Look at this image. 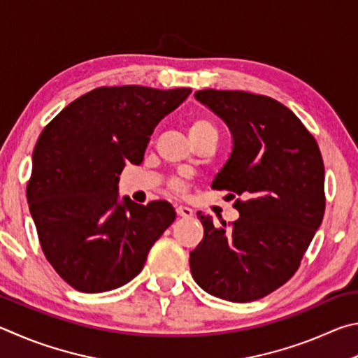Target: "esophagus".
Returning <instances> with one entry per match:
<instances>
[{"label":"esophagus","instance_id":"obj_1","mask_svg":"<svg viewBox=\"0 0 358 358\" xmlns=\"http://www.w3.org/2000/svg\"><path fill=\"white\" fill-rule=\"evenodd\" d=\"M176 212H178L179 217H184V218H190L193 215V210L189 208V206H182V204L176 208Z\"/></svg>","mask_w":358,"mask_h":358}]
</instances>
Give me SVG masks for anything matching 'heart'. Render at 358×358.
<instances>
[{
	"instance_id": "b5f03b06",
	"label": "heart",
	"mask_w": 358,
	"mask_h": 358,
	"mask_svg": "<svg viewBox=\"0 0 358 358\" xmlns=\"http://www.w3.org/2000/svg\"><path fill=\"white\" fill-rule=\"evenodd\" d=\"M209 131H217L215 125L212 124V121H209L208 117H203V116H198V117H193L190 124H189V136L190 140H193V138H198L204 134H209ZM171 187L176 190V192H184L185 185L182 180L176 179L171 182Z\"/></svg>"
}]
</instances>
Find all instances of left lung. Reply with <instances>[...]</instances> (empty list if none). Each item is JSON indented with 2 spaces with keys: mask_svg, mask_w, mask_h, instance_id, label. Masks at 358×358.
<instances>
[{
  "mask_svg": "<svg viewBox=\"0 0 358 358\" xmlns=\"http://www.w3.org/2000/svg\"><path fill=\"white\" fill-rule=\"evenodd\" d=\"M195 99L228 125L233 150L212 189L241 196V217L218 228L198 212L204 237L190 252L193 280L210 296L252 302L278 289L321 227L324 162L294 113L267 96L203 90ZM233 195V196H234Z\"/></svg>",
  "mask_w": 358,
  "mask_h": 358,
  "instance_id": "obj_1",
  "label": "left lung"
}]
</instances>
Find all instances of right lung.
Returning a JSON list of instances; mask_svg holds the SVG:
<instances>
[{
  "mask_svg": "<svg viewBox=\"0 0 358 358\" xmlns=\"http://www.w3.org/2000/svg\"><path fill=\"white\" fill-rule=\"evenodd\" d=\"M190 87H97L73 100L42 130L27 187L29 212L50 264L81 292L134 280L155 241L174 222L166 201L119 198V174L140 165L155 125Z\"/></svg>",
  "mask_w": 358,
  "mask_h": 358,
  "instance_id": "add662e5",
  "label": "right lung"
}]
</instances>
